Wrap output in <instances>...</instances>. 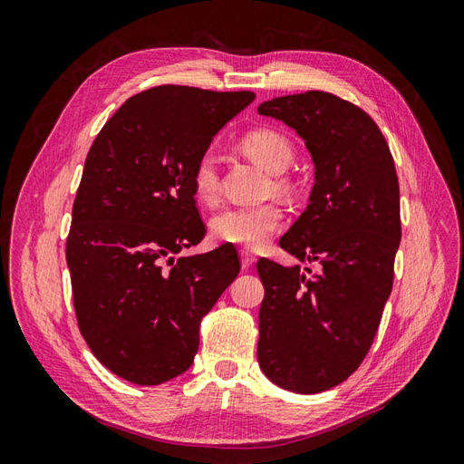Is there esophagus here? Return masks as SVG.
I'll list each match as a JSON object with an SVG mask.
<instances>
[{"instance_id":"34e87169","label":"esophagus","mask_w":464,"mask_h":464,"mask_svg":"<svg viewBox=\"0 0 464 464\" xmlns=\"http://www.w3.org/2000/svg\"><path fill=\"white\" fill-rule=\"evenodd\" d=\"M240 256H242V269H246V271H247V269H249V266H251V265H254L256 257H254V256H251V254H249V251H242V254H240Z\"/></svg>"}]
</instances>
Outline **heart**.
<instances>
[{
    "label": "heart",
    "mask_w": 464,
    "mask_h": 464,
    "mask_svg": "<svg viewBox=\"0 0 464 464\" xmlns=\"http://www.w3.org/2000/svg\"><path fill=\"white\" fill-rule=\"evenodd\" d=\"M242 149L247 157L259 162L265 170L275 174L273 189L278 193L290 191V181L283 178L294 160V147L290 139L271 128H259L242 137ZM191 184L198 199L213 205L220 198V168L215 152H203L195 160L191 170ZM283 222V210L276 203H263L251 207H227L210 218L208 227L215 240L224 244L257 249L269 242Z\"/></svg>",
    "instance_id": "b5f03b06"
}]
</instances>
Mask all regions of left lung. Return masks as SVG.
<instances>
[{
    "mask_svg": "<svg viewBox=\"0 0 464 464\" xmlns=\"http://www.w3.org/2000/svg\"><path fill=\"white\" fill-rule=\"evenodd\" d=\"M257 111L296 131L315 164L310 205L280 247L317 273L257 261L259 366L278 387L312 395L353 375L373 343L401 244L399 178L383 133L353 102L307 91Z\"/></svg>",
    "mask_w": 464,
    "mask_h": 464,
    "instance_id": "1",
    "label": "left lung"
}]
</instances>
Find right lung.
<instances>
[{
  "label": "right lung",
  "instance_id": "obj_1",
  "mask_svg": "<svg viewBox=\"0 0 464 464\" xmlns=\"http://www.w3.org/2000/svg\"><path fill=\"white\" fill-rule=\"evenodd\" d=\"M249 91L160 85L125 101L87 154L65 257L82 339L110 372L135 385L184 373L199 325L240 273L232 246H198L193 164L254 102Z\"/></svg>",
  "mask_w": 464,
  "mask_h": 464
}]
</instances>
